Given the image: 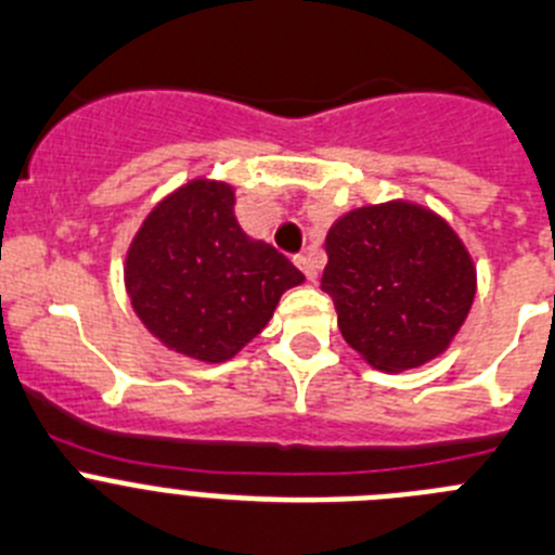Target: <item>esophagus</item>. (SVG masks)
I'll use <instances>...</instances> for the list:
<instances>
[{"instance_id":"34e87169","label":"esophagus","mask_w":555,"mask_h":555,"mask_svg":"<svg viewBox=\"0 0 555 555\" xmlns=\"http://www.w3.org/2000/svg\"><path fill=\"white\" fill-rule=\"evenodd\" d=\"M296 266L301 268L304 276H307L309 282H314V276H318V266H314V259L309 257V254H298V257H296Z\"/></svg>"}]
</instances>
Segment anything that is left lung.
I'll list each match as a JSON object with an SVG mask.
<instances>
[{"label":"left lung","mask_w":555,"mask_h":555,"mask_svg":"<svg viewBox=\"0 0 555 555\" xmlns=\"http://www.w3.org/2000/svg\"><path fill=\"white\" fill-rule=\"evenodd\" d=\"M321 289L348 346L401 373L451 346L476 298V266L451 223L412 202L367 204L326 234Z\"/></svg>","instance_id":"obj_1"}]
</instances>
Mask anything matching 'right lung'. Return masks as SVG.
Listing matches in <instances>:
<instances>
[{
	"label": "right lung",
	"instance_id": "add662e5",
	"mask_svg": "<svg viewBox=\"0 0 555 555\" xmlns=\"http://www.w3.org/2000/svg\"><path fill=\"white\" fill-rule=\"evenodd\" d=\"M304 273L251 241L234 218V188L191 179L168 193L129 243L124 284L143 326L171 351L227 362L273 318Z\"/></svg>",
	"mask_w": 555,
	"mask_h": 555
}]
</instances>
